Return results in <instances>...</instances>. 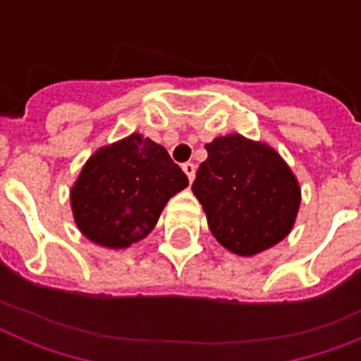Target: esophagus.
<instances>
[{
    "instance_id": "esophagus-1",
    "label": "esophagus",
    "mask_w": 361,
    "mask_h": 361,
    "mask_svg": "<svg viewBox=\"0 0 361 361\" xmlns=\"http://www.w3.org/2000/svg\"><path fill=\"white\" fill-rule=\"evenodd\" d=\"M183 172L187 174V178H189V181L195 180V172H197V166L192 163H185L183 164Z\"/></svg>"
}]
</instances>
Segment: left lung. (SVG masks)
I'll use <instances>...</instances> for the list:
<instances>
[{
	"instance_id": "8db88e82",
	"label": "left lung",
	"mask_w": 361,
	"mask_h": 361,
	"mask_svg": "<svg viewBox=\"0 0 361 361\" xmlns=\"http://www.w3.org/2000/svg\"><path fill=\"white\" fill-rule=\"evenodd\" d=\"M192 192L215 240L240 257L266 251L290 234L302 191L274 147L245 136H217L206 144Z\"/></svg>"
}]
</instances>
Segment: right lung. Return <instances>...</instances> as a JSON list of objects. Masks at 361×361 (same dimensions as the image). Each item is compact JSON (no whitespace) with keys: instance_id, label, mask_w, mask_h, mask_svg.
I'll return each instance as SVG.
<instances>
[{"instance_id":"obj_1","label":"right lung","mask_w":361,"mask_h":361,"mask_svg":"<svg viewBox=\"0 0 361 361\" xmlns=\"http://www.w3.org/2000/svg\"><path fill=\"white\" fill-rule=\"evenodd\" d=\"M187 185L163 146L133 133L87 159L71 189V208L87 240L125 249L153 231L166 202Z\"/></svg>"}]
</instances>
